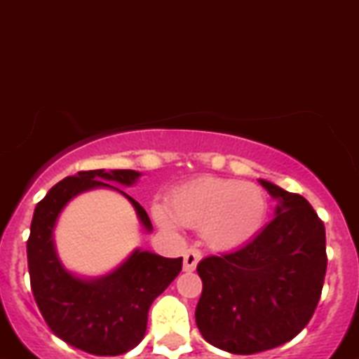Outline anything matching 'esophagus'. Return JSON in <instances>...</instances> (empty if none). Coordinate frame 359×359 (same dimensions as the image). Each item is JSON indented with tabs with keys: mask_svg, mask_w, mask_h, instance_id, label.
Here are the masks:
<instances>
[{
	"mask_svg": "<svg viewBox=\"0 0 359 359\" xmlns=\"http://www.w3.org/2000/svg\"><path fill=\"white\" fill-rule=\"evenodd\" d=\"M200 259H202V254L196 248H187L184 252V272H193Z\"/></svg>",
	"mask_w": 359,
	"mask_h": 359,
	"instance_id": "esophagus-1",
	"label": "esophagus"
}]
</instances>
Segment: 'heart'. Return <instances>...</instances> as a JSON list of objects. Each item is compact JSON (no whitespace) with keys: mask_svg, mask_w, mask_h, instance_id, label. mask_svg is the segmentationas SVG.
<instances>
[{"mask_svg":"<svg viewBox=\"0 0 359 359\" xmlns=\"http://www.w3.org/2000/svg\"><path fill=\"white\" fill-rule=\"evenodd\" d=\"M268 198L257 184L238 179L200 177L173 189L168 209L154 208L163 229L184 227L202 231L203 240L216 250L243 247L266 224Z\"/></svg>","mask_w":359,"mask_h":359,"instance_id":"1","label":"heart"}]
</instances>
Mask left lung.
<instances>
[{
    "mask_svg": "<svg viewBox=\"0 0 359 359\" xmlns=\"http://www.w3.org/2000/svg\"><path fill=\"white\" fill-rule=\"evenodd\" d=\"M276 216L241 248L196 266L202 295L195 318L208 344L254 354L295 338L311 320L324 286L325 227L304 196L259 179Z\"/></svg>",
    "mask_w": 359,
    "mask_h": 359,
    "instance_id": "left-lung-1",
    "label": "left lung"
}]
</instances>
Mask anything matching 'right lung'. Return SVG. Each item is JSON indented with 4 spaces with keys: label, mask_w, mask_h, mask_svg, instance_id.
Wrapping results in <instances>:
<instances>
[{
    "label": "right lung",
    "mask_w": 359,
    "mask_h": 359,
    "mask_svg": "<svg viewBox=\"0 0 359 359\" xmlns=\"http://www.w3.org/2000/svg\"><path fill=\"white\" fill-rule=\"evenodd\" d=\"M135 170L79 172L55 184L34 211L27 243L28 272L39 311L66 344L96 356H118L137 347L144 338L151 302L182 270V257L168 259L134 248L121 264L96 277L79 276L62 263L55 245L60 212L80 193L111 189L128 200L141 227L154 231L147 211L118 186L140 180Z\"/></svg>",
    "instance_id": "right-lung-1"
}]
</instances>
